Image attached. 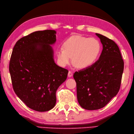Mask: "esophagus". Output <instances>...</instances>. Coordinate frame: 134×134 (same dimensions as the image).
<instances>
[{
	"mask_svg": "<svg viewBox=\"0 0 134 134\" xmlns=\"http://www.w3.org/2000/svg\"><path fill=\"white\" fill-rule=\"evenodd\" d=\"M72 75H73V74H72V72L71 71H69V73H68V76H69V78L72 77Z\"/></svg>",
	"mask_w": 134,
	"mask_h": 134,
	"instance_id": "esophagus-1",
	"label": "esophagus"
}]
</instances>
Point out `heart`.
Returning a JSON list of instances; mask_svg holds the SVG:
<instances>
[{"label": "heart", "mask_w": 134, "mask_h": 134, "mask_svg": "<svg viewBox=\"0 0 134 134\" xmlns=\"http://www.w3.org/2000/svg\"><path fill=\"white\" fill-rule=\"evenodd\" d=\"M101 44L97 39L73 36L67 39L63 48L56 51L58 62L64 67L71 62L79 69H84L94 63L100 55Z\"/></svg>", "instance_id": "1"}]
</instances>
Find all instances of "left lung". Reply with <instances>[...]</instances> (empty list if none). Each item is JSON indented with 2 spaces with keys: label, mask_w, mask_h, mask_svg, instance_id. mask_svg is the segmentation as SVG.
I'll use <instances>...</instances> for the list:
<instances>
[{
  "label": "left lung",
  "mask_w": 134,
  "mask_h": 134,
  "mask_svg": "<svg viewBox=\"0 0 134 134\" xmlns=\"http://www.w3.org/2000/svg\"><path fill=\"white\" fill-rule=\"evenodd\" d=\"M96 35L103 48L99 59L73 75L78 101L87 110L101 109L116 96L124 70V62L118 45L107 37Z\"/></svg>",
  "instance_id": "obj_1"
}]
</instances>
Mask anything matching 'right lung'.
Instances as JSON below:
<instances>
[{
	"label": "right lung",
	"instance_id": "add662e5",
	"mask_svg": "<svg viewBox=\"0 0 134 134\" xmlns=\"http://www.w3.org/2000/svg\"><path fill=\"white\" fill-rule=\"evenodd\" d=\"M54 30L37 31L19 39L11 54L9 71L13 89L22 101L38 112L55 106L56 92L66 80L68 70L57 65L52 47Z\"/></svg>",
	"mask_w": 134,
	"mask_h": 134
}]
</instances>
